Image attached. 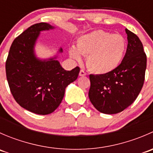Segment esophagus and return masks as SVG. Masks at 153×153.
Wrapping results in <instances>:
<instances>
[{
	"mask_svg": "<svg viewBox=\"0 0 153 153\" xmlns=\"http://www.w3.org/2000/svg\"><path fill=\"white\" fill-rule=\"evenodd\" d=\"M79 75H80V76H86V72L84 70V69H81V70L80 71V72H79Z\"/></svg>",
	"mask_w": 153,
	"mask_h": 153,
	"instance_id": "1",
	"label": "esophagus"
}]
</instances>
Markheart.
<instances>
[{"instance_id": "obj_1", "label": "heart", "mask_w": 153, "mask_h": 153, "mask_svg": "<svg viewBox=\"0 0 153 153\" xmlns=\"http://www.w3.org/2000/svg\"><path fill=\"white\" fill-rule=\"evenodd\" d=\"M76 48L69 49L71 58L79 61L81 55L86 56V66L89 70L104 75L113 71L121 64L126 52V43L119 34L98 29L79 37Z\"/></svg>"}]
</instances>
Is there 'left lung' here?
Segmentation results:
<instances>
[{
	"mask_svg": "<svg viewBox=\"0 0 153 153\" xmlns=\"http://www.w3.org/2000/svg\"><path fill=\"white\" fill-rule=\"evenodd\" d=\"M125 31L127 49L119 66L107 74L89 75V100L102 113L115 114L126 109L135 101L144 82L146 55L143 44L135 34Z\"/></svg>",
	"mask_w": 153,
	"mask_h": 153,
	"instance_id": "left-lung-1",
	"label": "left lung"
}]
</instances>
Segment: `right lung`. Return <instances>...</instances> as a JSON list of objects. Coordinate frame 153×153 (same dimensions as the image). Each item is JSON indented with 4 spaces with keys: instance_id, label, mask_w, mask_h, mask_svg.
Returning <instances> with one entry per match:
<instances>
[{
    "instance_id": "right-lung-1",
    "label": "right lung",
    "mask_w": 153,
    "mask_h": 153,
    "mask_svg": "<svg viewBox=\"0 0 153 153\" xmlns=\"http://www.w3.org/2000/svg\"><path fill=\"white\" fill-rule=\"evenodd\" d=\"M52 28L44 22L29 27L14 40L6 61L13 98L23 108L39 115L50 114L58 107L66 87L77 79L80 72L78 67L67 71L58 61H41L35 58L33 47L40 32Z\"/></svg>"
}]
</instances>
